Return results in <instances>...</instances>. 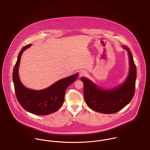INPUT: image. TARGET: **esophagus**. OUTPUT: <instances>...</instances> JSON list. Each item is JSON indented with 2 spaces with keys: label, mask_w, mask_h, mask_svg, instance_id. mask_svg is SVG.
I'll list each match as a JSON object with an SVG mask.
<instances>
[{
  "label": "esophagus",
  "mask_w": 150,
  "mask_h": 150,
  "mask_svg": "<svg viewBox=\"0 0 150 150\" xmlns=\"http://www.w3.org/2000/svg\"><path fill=\"white\" fill-rule=\"evenodd\" d=\"M86 74H87V72H86L85 71H84V70H81V71H80L79 75H80V76H84V75H86Z\"/></svg>",
  "instance_id": "34e87169"
}]
</instances>
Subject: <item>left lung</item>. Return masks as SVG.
Here are the masks:
<instances>
[{"instance_id": "8db88e82", "label": "left lung", "mask_w": 150, "mask_h": 150, "mask_svg": "<svg viewBox=\"0 0 150 150\" xmlns=\"http://www.w3.org/2000/svg\"><path fill=\"white\" fill-rule=\"evenodd\" d=\"M129 55V71L126 81L120 86L110 90H102L88 79L81 78L84 85V98L92 110L102 114H114L126 106L132 99L135 90L137 68L132 53L126 46Z\"/></svg>"}]
</instances>
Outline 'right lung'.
<instances>
[{"label": "right lung", "instance_id": "obj_1", "mask_svg": "<svg viewBox=\"0 0 150 150\" xmlns=\"http://www.w3.org/2000/svg\"><path fill=\"white\" fill-rule=\"evenodd\" d=\"M31 45L21 50L13 69L12 78L18 102L27 111L38 115H46L58 111L64 102L65 92L69 85L76 81L78 74L57 81L45 90L35 91L25 87L19 79L18 67L23 51Z\"/></svg>", "mask_w": 150, "mask_h": 150}]
</instances>
